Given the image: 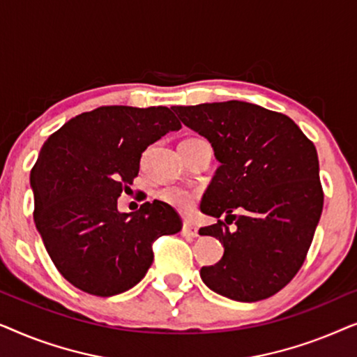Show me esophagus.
I'll use <instances>...</instances> for the list:
<instances>
[{
	"mask_svg": "<svg viewBox=\"0 0 357 357\" xmlns=\"http://www.w3.org/2000/svg\"><path fill=\"white\" fill-rule=\"evenodd\" d=\"M182 236H183V237H188V238L198 237V229H197V226H193L192 222L185 221L183 226H182Z\"/></svg>",
	"mask_w": 357,
	"mask_h": 357,
	"instance_id": "esophagus-1",
	"label": "esophagus"
}]
</instances>
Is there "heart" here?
Here are the masks:
<instances>
[{
  "label": "heart",
  "instance_id": "obj_1",
  "mask_svg": "<svg viewBox=\"0 0 357 357\" xmlns=\"http://www.w3.org/2000/svg\"><path fill=\"white\" fill-rule=\"evenodd\" d=\"M159 197L180 213H190L197 202V193L182 187H165L159 192Z\"/></svg>",
  "mask_w": 357,
  "mask_h": 357
}]
</instances>
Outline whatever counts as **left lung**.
<instances>
[{
    "instance_id": "1",
    "label": "left lung",
    "mask_w": 357,
    "mask_h": 357,
    "mask_svg": "<svg viewBox=\"0 0 357 357\" xmlns=\"http://www.w3.org/2000/svg\"><path fill=\"white\" fill-rule=\"evenodd\" d=\"M172 110L211 143L221 162L199 208L238 226L231 233L218 219L199 229L224 245L221 260L199 271L203 282L234 301L271 297L301 270L324 209L314 143L289 116L248 102ZM237 207L245 217L231 214Z\"/></svg>"
}]
</instances>
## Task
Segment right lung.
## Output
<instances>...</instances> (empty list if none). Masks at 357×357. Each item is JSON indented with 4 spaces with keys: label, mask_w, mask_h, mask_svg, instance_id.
<instances>
[{
    "label": "right lung",
    "mask_w": 357,
    "mask_h": 357,
    "mask_svg": "<svg viewBox=\"0 0 357 357\" xmlns=\"http://www.w3.org/2000/svg\"><path fill=\"white\" fill-rule=\"evenodd\" d=\"M180 128L167 107L105 105L43 143L31 172L33 222L56 270L77 289L100 297L131 289L153 265L155 238L182 229L178 213L159 199L130 214L116 208L146 148Z\"/></svg>",
    "instance_id": "obj_1"
}]
</instances>
